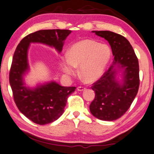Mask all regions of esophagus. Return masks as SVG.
I'll use <instances>...</instances> for the list:
<instances>
[{"label": "esophagus", "instance_id": "1", "mask_svg": "<svg viewBox=\"0 0 154 154\" xmlns=\"http://www.w3.org/2000/svg\"><path fill=\"white\" fill-rule=\"evenodd\" d=\"M86 88L85 87H83V86H79V87L77 88V90H79V91H83V90H85Z\"/></svg>", "mask_w": 154, "mask_h": 154}]
</instances>
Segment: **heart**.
Wrapping results in <instances>:
<instances>
[{
	"instance_id": "1",
	"label": "heart",
	"mask_w": 154,
	"mask_h": 154,
	"mask_svg": "<svg viewBox=\"0 0 154 154\" xmlns=\"http://www.w3.org/2000/svg\"><path fill=\"white\" fill-rule=\"evenodd\" d=\"M111 57L109 48L92 40L85 39L71 46L68 53L61 56L60 66L65 74L73 75L79 66L80 74L85 81L93 82L100 79Z\"/></svg>"
}]
</instances>
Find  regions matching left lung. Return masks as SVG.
Listing matches in <instances>:
<instances>
[{
	"mask_svg": "<svg viewBox=\"0 0 154 154\" xmlns=\"http://www.w3.org/2000/svg\"><path fill=\"white\" fill-rule=\"evenodd\" d=\"M108 41L114 60L108 70L92 84L95 97L90 105V112L102 121H115L125 114L137 94L140 86L138 59L130 42L123 35L109 31H93ZM124 69V83L115 80V69Z\"/></svg>",
	"mask_w": 154,
	"mask_h": 154,
	"instance_id": "left-lung-1",
	"label": "left lung"
}]
</instances>
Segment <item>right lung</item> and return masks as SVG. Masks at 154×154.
Here are the masks:
<instances>
[{
  "instance_id": "add662e5",
  "label": "right lung",
  "mask_w": 154,
  "mask_h": 154,
  "mask_svg": "<svg viewBox=\"0 0 154 154\" xmlns=\"http://www.w3.org/2000/svg\"><path fill=\"white\" fill-rule=\"evenodd\" d=\"M71 32L66 29L37 31L25 36L14 53L9 75L14 101L25 116L38 125H45L58 119L64 113L69 96L76 88L64 87L55 82L46 83L35 89L25 87L22 76L29 68L27 50L29 44H47L61 52L64 41Z\"/></svg>"
}]
</instances>
